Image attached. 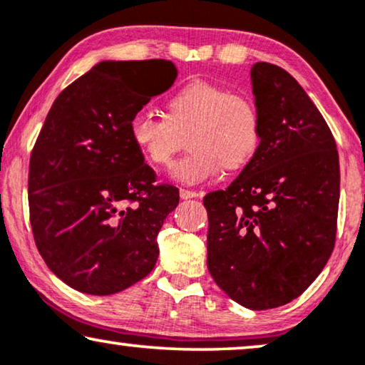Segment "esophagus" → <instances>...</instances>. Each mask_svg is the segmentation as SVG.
Returning <instances> with one entry per match:
<instances>
[{"instance_id": "1", "label": "esophagus", "mask_w": 365, "mask_h": 365, "mask_svg": "<svg viewBox=\"0 0 365 365\" xmlns=\"http://www.w3.org/2000/svg\"><path fill=\"white\" fill-rule=\"evenodd\" d=\"M179 196H181V199H192L197 197L199 194L196 191H189V189H181V191H179Z\"/></svg>"}]
</instances>
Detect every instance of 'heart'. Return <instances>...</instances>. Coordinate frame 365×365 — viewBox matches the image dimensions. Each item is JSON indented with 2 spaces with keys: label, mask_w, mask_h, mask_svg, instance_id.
I'll use <instances>...</instances> for the list:
<instances>
[{
  "label": "heart",
  "mask_w": 365,
  "mask_h": 365,
  "mask_svg": "<svg viewBox=\"0 0 365 365\" xmlns=\"http://www.w3.org/2000/svg\"><path fill=\"white\" fill-rule=\"evenodd\" d=\"M166 116L143 109L129 121V138L149 164L168 168L189 134L191 154L174 164V181L196 186L216 178L222 168L237 169L257 153L262 119L246 94L194 79L166 101Z\"/></svg>",
  "instance_id": "heart-1"
}]
</instances>
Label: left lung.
I'll list each match as a JSON object with an SVG mask.
<instances>
[{"label":"left lung","mask_w":365,"mask_h":365,"mask_svg":"<svg viewBox=\"0 0 365 365\" xmlns=\"http://www.w3.org/2000/svg\"><path fill=\"white\" fill-rule=\"evenodd\" d=\"M262 119L257 153L224 191L204 197L207 269L252 311L291 302L331 257L339 209L336 141L301 84L271 63L251 68Z\"/></svg>","instance_id":"1"}]
</instances>
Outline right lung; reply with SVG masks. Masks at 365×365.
I'll use <instances>...</instances> for the list:
<instances>
[{"instance_id":"1","label":"right lung","mask_w":365,"mask_h":365,"mask_svg":"<svg viewBox=\"0 0 365 365\" xmlns=\"http://www.w3.org/2000/svg\"><path fill=\"white\" fill-rule=\"evenodd\" d=\"M139 76L152 78L146 88ZM176 78L166 59L101 61L49 109L29 159V219L46 266L79 292H121L156 266L179 191L154 184L129 121Z\"/></svg>"}]
</instances>
